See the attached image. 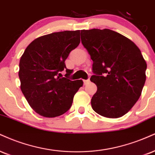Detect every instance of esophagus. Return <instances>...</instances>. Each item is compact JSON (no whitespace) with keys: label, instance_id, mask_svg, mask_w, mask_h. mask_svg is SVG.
<instances>
[{"label":"esophagus","instance_id":"1","mask_svg":"<svg viewBox=\"0 0 155 155\" xmlns=\"http://www.w3.org/2000/svg\"><path fill=\"white\" fill-rule=\"evenodd\" d=\"M89 82V79L84 80V85H87Z\"/></svg>","mask_w":155,"mask_h":155}]
</instances>
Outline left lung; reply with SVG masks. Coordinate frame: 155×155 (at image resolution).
Masks as SVG:
<instances>
[{
  "instance_id": "1",
  "label": "left lung",
  "mask_w": 155,
  "mask_h": 155,
  "mask_svg": "<svg viewBox=\"0 0 155 155\" xmlns=\"http://www.w3.org/2000/svg\"><path fill=\"white\" fill-rule=\"evenodd\" d=\"M81 39L93 61L90 80L97 87L92 109L106 118H120L141 95L146 61L131 40L110 29L81 30Z\"/></svg>"
}]
</instances>
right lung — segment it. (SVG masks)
Listing matches in <instances>:
<instances>
[{
    "label": "right lung",
    "instance_id": "1",
    "mask_svg": "<svg viewBox=\"0 0 155 155\" xmlns=\"http://www.w3.org/2000/svg\"><path fill=\"white\" fill-rule=\"evenodd\" d=\"M80 43V31H63L44 35L31 42L21 57V89L34 110L46 118H55L71 107L74 94L83 86L82 80L72 81L73 71L65 61ZM66 70V78L59 72Z\"/></svg>",
    "mask_w": 155,
    "mask_h": 155
}]
</instances>
